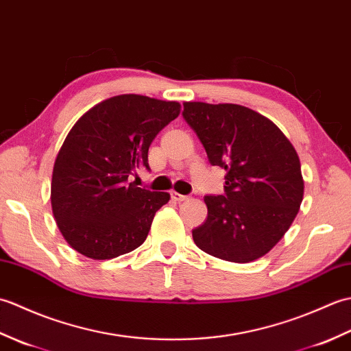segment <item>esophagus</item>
Listing matches in <instances>:
<instances>
[{"label": "esophagus", "mask_w": 351, "mask_h": 351, "mask_svg": "<svg viewBox=\"0 0 351 351\" xmlns=\"http://www.w3.org/2000/svg\"><path fill=\"white\" fill-rule=\"evenodd\" d=\"M170 196H171V199L175 200V202H184V200H187V199H189V196L180 195V193H176V191H171V193H170Z\"/></svg>", "instance_id": "34e87169"}]
</instances>
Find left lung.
Segmentation results:
<instances>
[{
	"label": "left lung",
	"instance_id": "obj_1",
	"mask_svg": "<svg viewBox=\"0 0 351 351\" xmlns=\"http://www.w3.org/2000/svg\"><path fill=\"white\" fill-rule=\"evenodd\" d=\"M184 121L211 166L226 170L225 193L205 196L208 217L193 240L208 255L250 263L270 252L303 200L295 149L267 117L237 104L185 102Z\"/></svg>",
	"mask_w": 351,
	"mask_h": 351
}]
</instances>
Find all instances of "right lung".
Returning a JSON list of instances; mask_svg holds the SVG:
<instances>
[{
	"label": "right lung",
	"instance_id": "right-lung-1",
	"mask_svg": "<svg viewBox=\"0 0 351 351\" xmlns=\"http://www.w3.org/2000/svg\"><path fill=\"white\" fill-rule=\"evenodd\" d=\"M178 102L140 95L102 101L72 126L58 152L51 205L64 240L81 255L111 259L146 240L169 193L137 187L131 176L149 169L147 151L180 114Z\"/></svg>",
	"mask_w": 351,
	"mask_h": 351
}]
</instances>
